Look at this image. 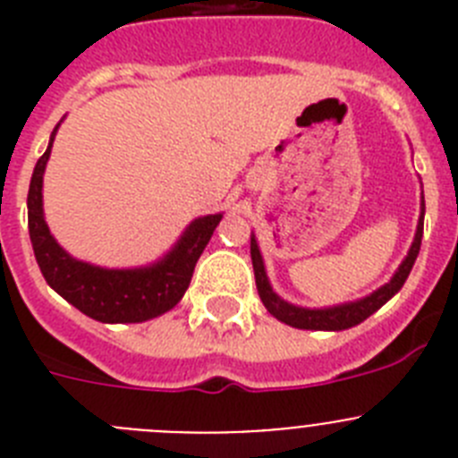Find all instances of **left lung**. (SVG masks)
Masks as SVG:
<instances>
[{"label": "left lung", "instance_id": "left-lung-1", "mask_svg": "<svg viewBox=\"0 0 458 458\" xmlns=\"http://www.w3.org/2000/svg\"><path fill=\"white\" fill-rule=\"evenodd\" d=\"M422 232H424V197H422V216H420L418 222V232H415V238H412V245L408 250L406 259L402 261L399 270L392 275V279L387 284L380 286L378 291H374L371 295L362 298V301L346 302V305L337 307H323V310H307V307L291 305V302L282 301L277 293L273 291L268 282V275H266L264 268V259H261V252H259L257 238H250V254H252V266H254V279H257V291L261 302L266 305V310L273 314L277 321L286 323L291 327H301V330H346V327H353L358 323H362L365 318H369L374 311H378L380 307L390 301L396 291L402 289L403 282L411 275L412 264L420 254V245H422Z\"/></svg>", "mask_w": 458, "mask_h": 458}]
</instances>
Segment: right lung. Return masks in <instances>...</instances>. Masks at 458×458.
<instances>
[{
    "label": "right lung",
    "mask_w": 458,
    "mask_h": 458,
    "mask_svg": "<svg viewBox=\"0 0 458 458\" xmlns=\"http://www.w3.org/2000/svg\"><path fill=\"white\" fill-rule=\"evenodd\" d=\"M56 128L47 151L36 163L27 194L30 238L40 273L56 293L100 323H141L160 317L188 291L197 259L220 225L222 213L190 222L176 245L160 261L144 268H100L72 259L55 241L43 217V172L50 160Z\"/></svg>",
    "instance_id": "add662e5"
}]
</instances>
